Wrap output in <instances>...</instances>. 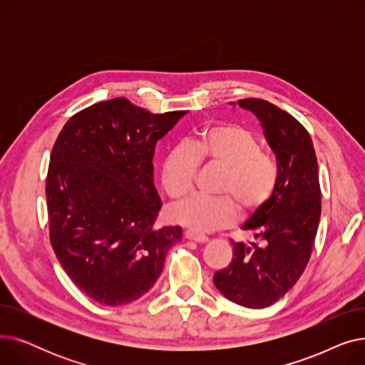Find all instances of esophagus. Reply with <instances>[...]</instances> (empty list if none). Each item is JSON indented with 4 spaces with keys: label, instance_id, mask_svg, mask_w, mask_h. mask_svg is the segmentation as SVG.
Instances as JSON below:
<instances>
[{
    "label": "esophagus",
    "instance_id": "34e87169",
    "mask_svg": "<svg viewBox=\"0 0 365 365\" xmlns=\"http://www.w3.org/2000/svg\"><path fill=\"white\" fill-rule=\"evenodd\" d=\"M183 235H185L186 240H192L195 242H207L208 241V237H205L202 234H198L195 231H185Z\"/></svg>",
    "mask_w": 365,
    "mask_h": 365
}]
</instances>
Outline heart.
Returning <instances> with one entry per match:
<instances>
[{
  "label": "heart",
  "mask_w": 365,
  "mask_h": 365,
  "mask_svg": "<svg viewBox=\"0 0 365 365\" xmlns=\"http://www.w3.org/2000/svg\"><path fill=\"white\" fill-rule=\"evenodd\" d=\"M200 161L225 170L216 192L220 197H190L173 204V222L198 232H212L231 225L238 208L252 215L271 198L277 183L274 160L262 152L255 134L235 124L204 128L190 145H176L164 158L161 180L171 198H180L194 187Z\"/></svg>",
  "instance_id": "1"
}]
</instances>
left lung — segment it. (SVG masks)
I'll return each mask as SVG.
<instances>
[{
	"instance_id": "8db88e82",
	"label": "left lung",
	"mask_w": 365,
	"mask_h": 365,
	"mask_svg": "<svg viewBox=\"0 0 365 365\" xmlns=\"http://www.w3.org/2000/svg\"><path fill=\"white\" fill-rule=\"evenodd\" d=\"M262 124L277 158L275 189L241 229L257 242H234L232 262L213 277L231 302L263 309L279 300L309 262L321 216L318 163L312 139L290 113L262 99L238 101Z\"/></svg>"
}]
</instances>
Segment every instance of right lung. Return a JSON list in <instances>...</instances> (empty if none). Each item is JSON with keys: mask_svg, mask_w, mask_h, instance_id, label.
Masks as SVG:
<instances>
[{"mask_svg": "<svg viewBox=\"0 0 365 365\" xmlns=\"http://www.w3.org/2000/svg\"><path fill=\"white\" fill-rule=\"evenodd\" d=\"M187 110L150 113L125 98L91 105L65 124L46 183L50 242L73 284L105 306L146 294L180 226L153 227L158 140Z\"/></svg>", "mask_w": 365, "mask_h": 365, "instance_id": "obj_1", "label": "right lung"}]
</instances>
